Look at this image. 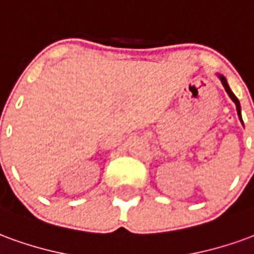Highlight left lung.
I'll return each instance as SVG.
<instances>
[{
    "label": "left lung",
    "instance_id": "obj_1",
    "mask_svg": "<svg viewBox=\"0 0 254 254\" xmlns=\"http://www.w3.org/2000/svg\"><path fill=\"white\" fill-rule=\"evenodd\" d=\"M219 78H220V81H222V84H223L224 89H226V92L229 94V96L233 99V102L235 103V106H237V113H238V117H240L241 122H242V117H241V106H240V100L237 99V96H235L234 94H233V91L230 89L229 84H227V81H226V78L223 77V76H219Z\"/></svg>",
    "mask_w": 254,
    "mask_h": 254
}]
</instances>
